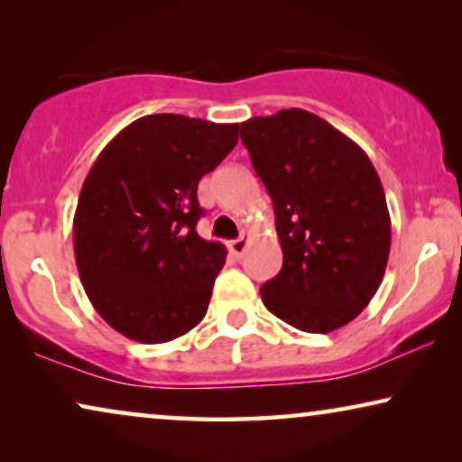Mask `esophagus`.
<instances>
[{"instance_id":"1","label":"esophagus","mask_w":462,"mask_h":462,"mask_svg":"<svg viewBox=\"0 0 462 462\" xmlns=\"http://www.w3.org/2000/svg\"><path fill=\"white\" fill-rule=\"evenodd\" d=\"M245 245H248V236H245V233H242V237L233 239V242L226 244V248H229V252H231L233 256L239 258L245 252Z\"/></svg>"}]
</instances>
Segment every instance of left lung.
I'll return each instance as SVG.
<instances>
[{
    "mask_svg": "<svg viewBox=\"0 0 462 462\" xmlns=\"http://www.w3.org/2000/svg\"><path fill=\"white\" fill-rule=\"evenodd\" d=\"M242 143L273 199L283 264L264 307L302 332L356 319L381 286L391 248L387 199L370 157L326 119L283 109L242 124Z\"/></svg>",
    "mask_w": 462,
    "mask_h": 462,
    "instance_id": "1",
    "label": "left lung"
}]
</instances>
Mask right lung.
Masks as SVG:
<instances>
[{
    "label": "right lung",
    "instance_id": "add662e5",
    "mask_svg": "<svg viewBox=\"0 0 462 462\" xmlns=\"http://www.w3.org/2000/svg\"><path fill=\"white\" fill-rule=\"evenodd\" d=\"M239 124L155 113L103 149L73 218L79 280L100 318L138 343H168L204 319L226 250L195 225L198 182L237 144Z\"/></svg>",
    "mask_w": 462,
    "mask_h": 462
}]
</instances>
